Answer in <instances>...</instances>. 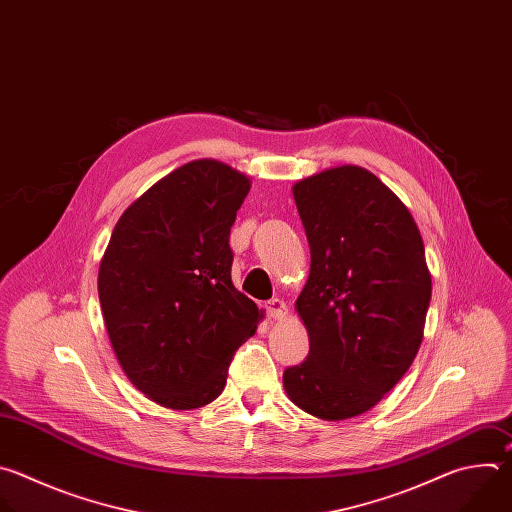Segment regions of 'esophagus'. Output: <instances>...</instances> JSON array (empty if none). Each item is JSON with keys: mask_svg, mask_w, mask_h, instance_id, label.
Returning <instances> with one entry per match:
<instances>
[{"mask_svg": "<svg viewBox=\"0 0 512 512\" xmlns=\"http://www.w3.org/2000/svg\"><path fill=\"white\" fill-rule=\"evenodd\" d=\"M266 313H268V317H270L272 321H280V319H284V317L288 315V309H286L284 300L272 298V300L266 302Z\"/></svg>", "mask_w": 512, "mask_h": 512, "instance_id": "1", "label": "esophagus"}]
</instances>
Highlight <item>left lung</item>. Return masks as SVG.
<instances>
[{"label":"left lung","instance_id":"1","mask_svg":"<svg viewBox=\"0 0 512 512\" xmlns=\"http://www.w3.org/2000/svg\"><path fill=\"white\" fill-rule=\"evenodd\" d=\"M292 195L311 246L294 304L311 351L282 383L302 412L341 422L369 412L414 363L432 274L414 216L371 171L331 167Z\"/></svg>","mask_w":512,"mask_h":512}]
</instances>
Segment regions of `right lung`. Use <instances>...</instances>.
Segmentation results:
<instances>
[{
  "mask_svg": "<svg viewBox=\"0 0 512 512\" xmlns=\"http://www.w3.org/2000/svg\"><path fill=\"white\" fill-rule=\"evenodd\" d=\"M250 185L222 161H189L131 203L100 260L98 298L117 361L167 410L212 403L264 319L232 282L230 228Z\"/></svg>",
  "mask_w": 512,
  "mask_h": 512,
  "instance_id": "obj_1",
  "label": "right lung"
}]
</instances>
